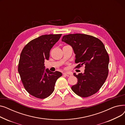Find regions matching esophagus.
I'll list each match as a JSON object with an SVG mask.
<instances>
[{"mask_svg":"<svg viewBox=\"0 0 125 125\" xmlns=\"http://www.w3.org/2000/svg\"><path fill=\"white\" fill-rule=\"evenodd\" d=\"M63 74L67 76H71L72 73H69V72H68V73H64Z\"/></svg>","mask_w":125,"mask_h":125,"instance_id":"esophagus-1","label":"esophagus"}]
</instances>
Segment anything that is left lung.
Instances as JSON below:
<instances>
[{
	"instance_id": "left-lung-1",
	"label": "left lung",
	"mask_w": 125,
	"mask_h": 125,
	"mask_svg": "<svg viewBox=\"0 0 125 125\" xmlns=\"http://www.w3.org/2000/svg\"><path fill=\"white\" fill-rule=\"evenodd\" d=\"M62 41L73 48L75 55L76 68L85 65L84 73L74 76L77 83L71 87L74 92L82 97H89L99 90L108 73L109 58L104 45L99 39L84 34L64 35Z\"/></svg>"
}]
</instances>
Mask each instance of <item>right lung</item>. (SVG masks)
<instances>
[{"mask_svg":"<svg viewBox=\"0 0 125 125\" xmlns=\"http://www.w3.org/2000/svg\"><path fill=\"white\" fill-rule=\"evenodd\" d=\"M61 34L43 35L33 39L23 48L20 57L18 72L24 87L36 98L44 99L54 91L56 81L62 76L59 71L45 69L44 60H48L50 52Z\"/></svg>","mask_w":125,"mask_h":125,"instance_id":"add662e5","label":"right lung"}]
</instances>
